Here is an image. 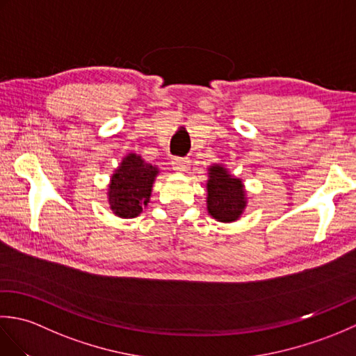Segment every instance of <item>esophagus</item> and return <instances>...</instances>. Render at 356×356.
<instances>
[{
  "mask_svg": "<svg viewBox=\"0 0 356 356\" xmlns=\"http://www.w3.org/2000/svg\"><path fill=\"white\" fill-rule=\"evenodd\" d=\"M171 166H172V170H176V171H186L188 166H190V161H188L186 157H172Z\"/></svg>",
  "mask_w": 356,
  "mask_h": 356,
  "instance_id": "esophagus-1",
  "label": "esophagus"
}]
</instances>
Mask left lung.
<instances>
[{
    "instance_id": "1",
    "label": "left lung",
    "mask_w": 356,
    "mask_h": 356,
    "mask_svg": "<svg viewBox=\"0 0 356 356\" xmlns=\"http://www.w3.org/2000/svg\"><path fill=\"white\" fill-rule=\"evenodd\" d=\"M208 211L218 222L237 220L245 208V191L238 179L231 177L223 166L209 168Z\"/></svg>"
}]
</instances>
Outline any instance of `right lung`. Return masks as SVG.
<instances>
[{
	"label": "right lung",
	"instance_id": "right-lung-1",
	"mask_svg": "<svg viewBox=\"0 0 356 356\" xmlns=\"http://www.w3.org/2000/svg\"><path fill=\"white\" fill-rule=\"evenodd\" d=\"M157 168L145 163L140 156L128 154L113 174L108 188L110 207L124 218L138 217L149 200Z\"/></svg>",
	"mask_w": 356,
	"mask_h": 356
}]
</instances>
